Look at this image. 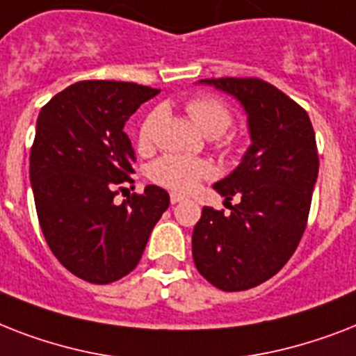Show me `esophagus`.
<instances>
[{
  "instance_id": "34e87169",
  "label": "esophagus",
  "mask_w": 356,
  "mask_h": 356,
  "mask_svg": "<svg viewBox=\"0 0 356 356\" xmlns=\"http://www.w3.org/2000/svg\"><path fill=\"white\" fill-rule=\"evenodd\" d=\"M184 200H186V197H184V195H181V194H172V195H170V201H172V205L183 203Z\"/></svg>"
}]
</instances>
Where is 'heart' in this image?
Instances as JSON below:
<instances>
[{"label":"heart","mask_w":356,"mask_h":356,"mask_svg":"<svg viewBox=\"0 0 356 356\" xmlns=\"http://www.w3.org/2000/svg\"><path fill=\"white\" fill-rule=\"evenodd\" d=\"M188 114L194 123L209 136H220L233 122L231 111L214 97H195L188 103ZM162 120V111H151L140 125V144L149 145L155 138V131ZM153 183L161 184L173 192H192L203 179L214 175V168L203 159L183 155H164L149 166L147 172Z\"/></svg>","instance_id":"b5f03b06"}]
</instances>
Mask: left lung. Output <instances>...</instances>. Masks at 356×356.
I'll list each match as a JSON object with an SVG mask.
<instances>
[{"mask_svg":"<svg viewBox=\"0 0 356 356\" xmlns=\"http://www.w3.org/2000/svg\"><path fill=\"white\" fill-rule=\"evenodd\" d=\"M240 102L248 114L251 145L218 181L231 214L203 207L192 234L195 268L223 292L259 286L298 248L318 179V147L309 114L270 83L254 77L203 79Z\"/></svg>","mask_w":356,"mask_h":356,"instance_id":"obj_1","label":"left lung"}]
</instances>
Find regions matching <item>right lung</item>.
<instances>
[{
  "label": "right lung",
  "mask_w": 356,
  "mask_h": 356,
  "mask_svg": "<svg viewBox=\"0 0 356 356\" xmlns=\"http://www.w3.org/2000/svg\"><path fill=\"white\" fill-rule=\"evenodd\" d=\"M161 90L122 81H81L44 105L29 177L51 253L75 277L108 284L133 271L170 205L164 188L114 197L133 183L134 151L123 125Z\"/></svg>",
  "instance_id": "obj_1"
}]
</instances>
